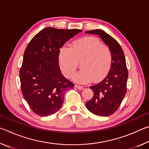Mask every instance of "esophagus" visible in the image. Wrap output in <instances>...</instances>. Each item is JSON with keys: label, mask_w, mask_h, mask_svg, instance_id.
I'll return each mask as SVG.
<instances>
[{"label": "esophagus", "mask_w": 149, "mask_h": 149, "mask_svg": "<svg viewBox=\"0 0 149 149\" xmlns=\"http://www.w3.org/2000/svg\"><path fill=\"white\" fill-rule=\"evenodd\" d=\"M75 87L77 88L79 90H83L84 89V87L81 86V85H75Z\"/></svg>", "instance_id": "34e87169"}]
</instances>
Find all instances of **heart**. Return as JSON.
<instances>
[{
  "label": "heart",
  "instance_id": "heart-1",
  "mask_svg": "<svg viewBox=\"0 0 149 149\" xmlns=\"http://www.w3.org/2000/svg\"><path fill=\"white\" fill-rule=\"evenodd\" d=\"M58 64L62 74L70 78L81 62L80 70L74 75L77 83L85 84L93 79L99 81L109 72L112 64L110 48L94 37H85L72 42L70 49L62 47L59 50Z\"/></svg>",
  "mask_w": 149,
  "mask_h": 149
}]
</instances>
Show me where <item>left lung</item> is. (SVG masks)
Masks as SVG:
<instances>
[{
  "label": "left lung",
  "instance_id": "8db88e82",
  "mask_svg": "<svg viewBox=\"0 0 149 149\" xmlns=\"http://www.w3.org/2000/svg\"><path fill=\"white\" fill-rule=\"evenodd\" d=\"M85 33L99 35L112 54V64L109 72L101 81L90 87L94 95L85 103L87 109L93 114L108 116L118 109L127 91L128 71L125 55L116 40L103 30L94 29Z\"/></svg>",
  "mask_w": 149,
  "mask_h": 149
}]
</instances>
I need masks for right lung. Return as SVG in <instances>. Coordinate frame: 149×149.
I'll list each match as a JSON object with an SVG mask.
<instances>
[{
	"mask_svg": "<svg viewBox=\"0 0 149 149\" xmlns=\"http://www.w3.org/2000/svg\"><path fill=\"white\" fill-rule=\"evenodd\" d=\"M81 31L48 27L27 45L19 78L22 95L35 114H54L62 106L65 91L74 88V84L62 75L58 57L65 42Z\"/></svg>",
	"mask_w": 149,
	"mask_h": 149,
	"instance_id": "obj_1",
	"label": "right lung"
}]
</instances>
